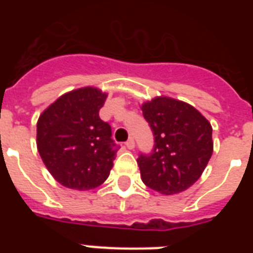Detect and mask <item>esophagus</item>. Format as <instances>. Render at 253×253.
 Wrapping results in <instances>:
<instances>
[{
  "mask_svg": "<svg viewBox=\"0 0 253 253\" xmlns=\"http://www.w3.org/2000/svg\"><path fill=\"white\" fill-rule=\"evenodd\" d=\"M134 147H135V142H134V139L130 138L126 142V148L127 150H134Z\"/></svg>",
  "mask_w": 253,
  "mask_h": 253,
  "instance_id": "34e87169",
  "label": "esophagus"
}]
</instances>
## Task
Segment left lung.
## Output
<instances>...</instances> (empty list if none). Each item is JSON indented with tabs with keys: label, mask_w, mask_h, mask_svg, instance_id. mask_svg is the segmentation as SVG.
I'll return each mask as SVG.
<instances>
[{
	"label": "left lung",
	"mask_w": 253,
	"mask_h": 253,
	"mask_svg": "<svg viewBox=\"0 0 253 253\" xmlns=\"http://www.w3.org/2000/svg\"><path fill=\"white\" fill-rule=\"evenodd\" d=\"M142 111L155 136L154 151L138 158L142 181L166 196L184 192L211 158V125L196 107L169 97L143 103Z\"/></svg>",
	"instance_id": "1"
}]
</instances>
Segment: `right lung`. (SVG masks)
<instances>
[{
	"label": "right lung",
	"instance_id": "add662e5",
	"mask_svg": "<svg viewBox=\"0 0 253 253\" xmlns=\"http://www.w3.org/2000/svg\"><path fill=\"white\" fill-rule=\"evenodd\" d=\"M106 97L97 87H80L59 97L38 119L39 155L65 188L94 189L110 174L118 146L98 115Z\"/></svg>",
	"mask_w": 253,
	"mask_h": 253
}]
</instances>
